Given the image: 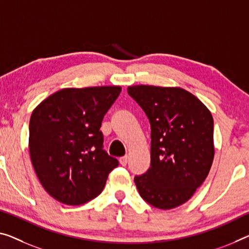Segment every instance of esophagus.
Returning a JSON list of instances; mask_svg holds the SVG:
<instances>
[{"label":"esophagus","instance_id":"obj_1","mask_svg":"<svg viewBox=\"0 0 249 249\" xmlns=\"http://www.w3.org/2000/svg\"><path fill=\"white\" fill-rule=\"evenodd\" d=\"M119 161H120V163L122 164V166H125V164H127V162H128V156L121 157V158L119 159Z\"/></svg>","mask_w":249,"mask_h":249}]
</instances>
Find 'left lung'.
I'll use <instances>...</instances> for the list:
<instances>
[{
	"instance_id": "obj_1",
	"label": "left lung",
	"mask_w": 249,
	"mask_h": 249,
	"mask_svg": "<svg viewBox=\"0 0 249 249\" xmlns=\"http://www.w3.org/2000/svg\"><path fill=\"white\" fill-rule=\"evenodd\" d=\"M128 93L151 125L150 168L135 178L140 196L168 210L188 201L212 168L213 119L209 109L179 87L138 85Z\"/></svg>"
}]
</instances>
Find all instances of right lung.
Segmentation results:
<instances>
[{
    "label": "right lung",
    "instance_id": "right-lung-1",
    "mask_svg": "<svg viewBox=\"0 0 249 249\" xmlns=\"http://www.w3.org/2000/svg\"><path fill=\"white\" fill-rule=\"evenodd\" d=\"M119 86L64 88L36 107L30 119V157L50 196L78 206L101 194L118 160L102 149L101 122Z\"/></svg>",
    "mask_w": 249,
    "mask_h": 249
}]
</instances>
